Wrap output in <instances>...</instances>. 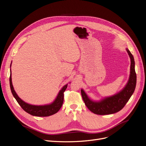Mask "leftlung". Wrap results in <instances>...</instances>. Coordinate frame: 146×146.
Wrapping results in <instances>:
<instances>
[{"mask_svg": "<svg viewBox=\"0 0 146 146\" xmlns=\"http://www.w3.org/2000/svg\"><path fill=\"white\" fill-rule=\"evenodd\" d=\"M126 50L131 59L130 75L128 82L121 91L113 96L106 97L100 101L96 102L90 99L84 90H81V96L85 105L93 113L103 115L113 114L119 112L126 105L134 92L137 82L135 62L130 51L128 48H126Z\"/></svg>", "mask_w": 146, "mask_h": 146, "instance_id": "1", "label": "left lung"}]
</instances>
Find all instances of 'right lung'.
Segmentation results:
<instances>
[{"instance_id": "right-lung-1", "label": "right lung", "mask_w": 146, "mask_h": 146, "mask_svg": "<svg viewBox=\"0 0 146 146\" xmlns=\"http://www.w3.org/2000/svg\"><path fill=\"white\" fill-rule=\"evenodd\" d=\"M12 64V63H11ZM12 74L11 70L10 73V78H9V82H10V87L11 92L14 97V98L16 99L19 105L21 106L26 112L29 113L33 116H40V117H44L48 116L55 114L57 113L59 109L61 108L62 104L64 103V93L66 90L68 84L65 85L62 89L60 90L55 100L49 105H33L24 102L22 99H21L15 91L13 88L12 82Z\"/></svg>"}]
</instances>
